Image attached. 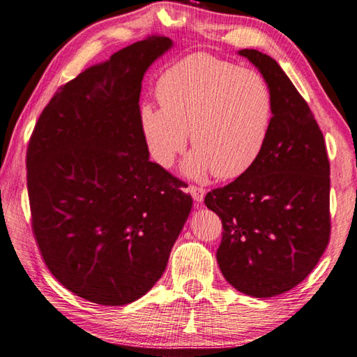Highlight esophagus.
Segmentation results:
<instances>
[{"label": "esophagus", "mask_w": 357, "mask_h": 357, "mask_svg": "<svg viewBox=\"0 0 357 357\" xmlns=\"http://www.w3.org/2000/svg\"><path fill=\"white\" fill-rule=\"evenodd\" d=\"M188 191H190V195L192 196V199H195V202H202L205 195H207V190L199 188V186H190Z\"/></svg>", "instance_id": "esophagus-1"}]
</instances>
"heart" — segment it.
<instances>
[{"label":"heart","instance_id":"b5f03b06","mask_svg":"<svg viewBox=\"0 0 357 357\" xmlns=\"http://www.w3.org/2000/svg\"><path fill=\"white\" fill-rule=\"evenodd\" d=\"M161 108L144 105L141 128L153 161L169 167L186 146L182 172L190 178H235L265 147L273 121L270 87L257 72L196 53L162 73L156 84Z\"/></svg>","mask_w":357,"mask_h":357}]
</instances>
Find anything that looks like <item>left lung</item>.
Wrapping results in <instances>:
<instances>
[{
  "instance_id": "left-lung-1",
  "label": "left lung",
  "mask_w": 357,
  "mask_h": 357,
  "mask_svg": "<svg viewBox=\"0 0 357 357\" xmlns=\"http://www.w3.org/2000/svg\"><path fill=\"white\" fill-rule=\"evenodd\" d=\"M238 54L270 87L273 121L257 161L205 205L222 221V276L245 295L271 298L303 282L328 246L329 160L309 105L278 62L257 50Z\"/></svg>"
}]
</instances>
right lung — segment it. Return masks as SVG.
<instances>
[{
  "mask_svg": "<svg viewBox=\"0 0 357 357\" xmlns=\"http://www.w3.org/2000/svg\"><path fill=\"white\" fill-rule=\"evenodd\" d=\"M152 36L81 72L54 93L31 136L33 232L48 270L77 296L125 305L152 289L192 199L149 160L139 96L172 48Z\"/></svg>",
  "mask_w": 357,
  "mask_h": 357,
  "instance_id": "1",
  "label": "right lung"
}]
</instances>
